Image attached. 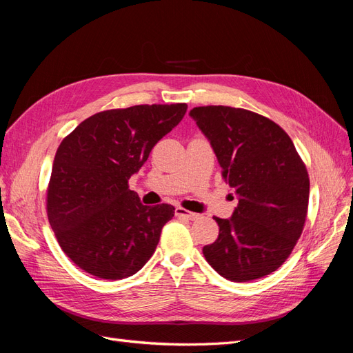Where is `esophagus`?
Listing matches in <instances>:
<instances>
[{
	"label": "esophagus",
	"instance_id": "esophagus-1",
	"mask_svg": "<svg viewBox=\"0 0 353 353\" xmlns=\"http://www.w3.org/2000/svg\"><path fill=\"white\" fill-rule=\"evenodd\" d=\"M175 215L179 216V218L190 219V221H194V219H197V218L200 216L199 213L190 212V210H187V209H184V208H176V209H175Z\"/></svg>",
	"mask_w": 353,
	"mask_h": 353
}]
</instances>
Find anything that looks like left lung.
Returning <instances> with one entry per match:
<instances>
[{
	"label": "left lung",
	"mask_w": 353,
	"mask_h": 353,
	"mask_svg": "<svg viewBox=\"0 0 353 353\" xmlns=\"http://www.w3.org/2000/svg\"><path fill=\"white\" fill-rule=\"evenodd\" d=\"M190 116L210 141L223 181L239 196L230 219L215 216L219 236L203 254L230 281L270 275L290 256L305 227L309 175L302 157L283 128L262 114L203 105Z\"/></svg>",
	"instance_id": "obj_1"
}]
</instances>
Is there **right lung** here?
<instances>
[{"instance_id": "1", "label": "right lung", "mask_w": 353, "mask_h": 353, "mask_svg": "<svg viewBox=\"0 0 353 353\" xmlns=\"http://www.w3.org/2000/svg\"><path fill=\"white\" fill-rule=\"evenodd\" d=\"M185 112V103L104 110L63 138L47 188V215L61 250L85 272L122 280L152 258L175 208L144 206L128 181Z\"/></svg>"}]
</instances>
